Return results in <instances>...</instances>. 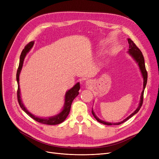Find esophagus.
<instances>
[{"label":"esophagus","mask_w":159,"mask_h":159,"mask_svg":"<svg viewBox=\"0 0 159 159\" xmlns=\"http://www.w3.org/2000/svg\"><path fill=\"white\" fill-rule=\"evenodd\" d=\"M85 84H87L88 85H91V80H87V81H85Z\"/></svg>","instance_id":"1"}]
</instances>
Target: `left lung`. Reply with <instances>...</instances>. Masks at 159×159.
Returning a JSON list of instances; mask_svg holds the SVG:
<instances>
[{
    "label": "left lung",
    "mask_w": 159,
    "mask_h": 159,
    "mask_svg": "<svg viewBox=\"0 0 159 159\" xmlns=\"http://www.w3.org/2000/svg\"><path fill=\"white\" fill-rule=\"evenodd\" d=\"M128 43L129 44V51L127 52L128 54L131 56L133 60L136 61V63L138 64L139 68L140 69L141 75L143 76V91L141 92V98H140V102H139V105L137 108L134 110V111L133 113H132L131 115L128 116L126 119H125L123 121L119 122V123H109V122H106L105 121H103V120L100 119L99 117H98L97 115H96L93 111V110L92 109V111H91V113H92L93 117L95 118V119L97 121L101 123L104 124V125H120L124 122H125L126 121H127L128 119H129L131 117H132L134 115H135L139 110H140L142 105H143V94H144V91H145L146 85H147V71L146 70L145 68V59H144L143 55L142 54L141 51L139 49V48L134 44V43L130 39V38H128Z\"/></svg>",
    "instance_id": "1"
}]
</instances>
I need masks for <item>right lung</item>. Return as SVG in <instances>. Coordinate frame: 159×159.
Returning a JSON list of instances; mask_svg holds the SVG:
<instances>
[{
    "label": "right lung",
    "mask_w": 159,
    "mask_h": 159,
    "mask_svg": "<svg viewBox=\"0 0 159 159\" xmlns=\"http://www.w3.org/2000/svg\"><path fill=\"white\" fill-rule=\"evenodd\" d=\"M34 44V42L32 41L30 43L25 46V48L23 49L20 57V62H19V66L17 70L16 73V81L18 83V91H17V98H18V102L19 105H20V107L22 109L25 111L27 115H29V116L34 119L35 121L39 122L40 123L46 124V125H57L65 121V119L68 117V115L70 113V108L71 105L73 102L74 99L79 94V90L80 89V84L79 82L77 83L73 88H71L70 89L66 91L65 94V98H64V105L63 107V109L59 113L54 116L49 117H46V118H42L37 117L36 115L32 114L30 112L28 111L27 109L25 107V105L23 104L22 101L21 99V96H20V85H19V75L21 72L22 66L24 63V60H25V57L26 54H28L29 51L31 50L32 46Z\"/></svg>",
    "instance_id": "1"
}]
</instances>
